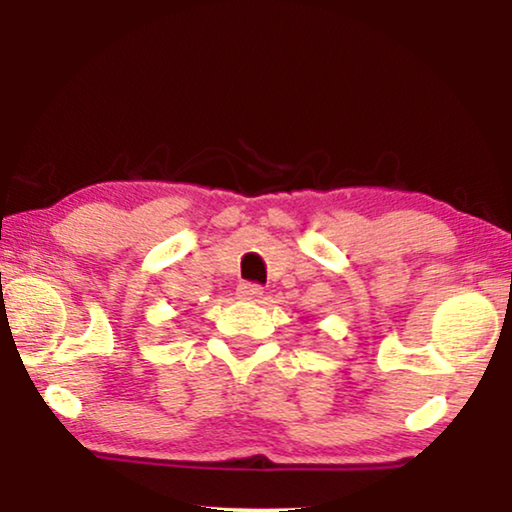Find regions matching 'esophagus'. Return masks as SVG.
Instances as JSON below:
<instances>
[{
    "instance_id": "obj_1",
    "label": "esophagus",
    "mask_w": 512,
    "mask_h": 512,
    "mask_svg": "<svg viewBox=\"0 0 512 512\" xmlns=\"http://www.w3.org/2000/svg\"><path fill=\"white\" fill-rule=\"evenodd\" d=\"M237 296L244 298V300H258L263 296V289L258 284L244 282V284H240V289H237Z\"/></svg>"
}]
</instances>
